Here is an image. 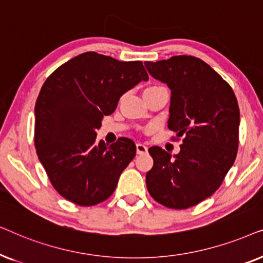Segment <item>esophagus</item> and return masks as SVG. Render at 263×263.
Instances as JSON below:
<instances>
[{
    "mask_svg": "<svg viewBox=\"0 0 263 263\" xmlns=\"http://www.w3.org/2000/svg\"><path fill=\"white\" fill-rule=\"evenodd\" d=\"M136 152H138V154H145L147 153V147L143 143H138L136 145Z\"/></svg>",
    "mask_w": 263,
    "mask_h": 263,
    "instance_id": "34e87169",
    "label": "esophagus"
}]
</instances>
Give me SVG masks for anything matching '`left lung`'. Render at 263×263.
I'll use <instances>...</instances> for the list:
<instances>
[{
    "instance_id": "left-lung-1",
    "label": "left lung",
    "mask_w": 263,
    "mask_h": 263,
    "mask_svg": "<svg viewBox=\"0 0 263 263\" xmlns=\"http://www.w3.org/2000/svg\"><path fill=\"white\" fill-rule=\"evenodd\" d=\"M145 66L171 89L167 127L183 136L174 157L161 147H149L153 167L146 174V185L157 202L185 210L214 194L233 165L238 103L231 86L197 57L172 56Z\"/></svg>"
}]
</instances>
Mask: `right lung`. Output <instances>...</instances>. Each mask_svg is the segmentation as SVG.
<instances>
[{"mask_svg":"<svg viewBox=\"0 0 263 263\" xmlns=\"http://www.w3.org/2000/svg\"><path fill=\"white\" fill-rule=\"evenodd\" d=\"M147 80L141 61L122 62L93 51L69 60L46 79L34 107V146L64 199L95 206L112 195L136 147L127 138L110 146L97 143V129L125 92Z\"/></svg>","mask_w":263,"mask_h":263,"instance_id":"1","label":"right lung"}]
</instances>
